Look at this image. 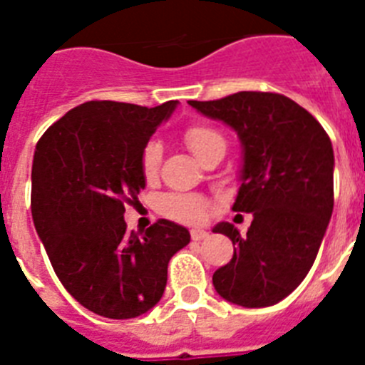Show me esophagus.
<instances>
[{
    "label": "esophagus",
    "instance_id": "esophagus-1",
    "mask_svg": "<svg viewBox=\"0 0 365 365\" xmlns=\"http://www.w3.org/2000/svg\"><path fill=\"white\" fill-rule=\"evenodd\" d=\"M205 237H208V232L201 230V228H193V230H192V240L193 241H202Z\"/></svg>",
    "mask_w": 365,
    "mask_h": 365
}]
</instances>
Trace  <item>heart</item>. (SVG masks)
<instances>
[{
  "instance_id": "b5f03b06",
  "label": "heart",
  "mask_w": 365,
  "mask_h": 365,
  "mask_svg": "<svg viewBox=\"0 0 365 365\" xmlns=\"http://www.w3.org/2000/svg\"><path fill=\"white\" fill-rule=\"evenodd\" d=\"M185 144L192 151L197 160L206 157L208 153H225L227 148V138L217 128L210 124H193L185 131ZM160 157H163V148L160 144L151 143L144 148L143 153V173L146 180H153L159 173ZM163 208L170 217L179 219L185 222H201L208 217L210 205L201 197L193 195H168L163 201Z\"/></svg>"
}]
</instances>
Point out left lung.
Listing matches in <instances>:
<instances>
[{"instance_id":"left-lung-1","label":"left lung","mask_w":365,"mask_h":365,"mask_svg":"<svg viewBox=\"0 0 365 365\" xmlns=\"http://www.w3.org/2000/svg\"><path fill=\"white\" fill-rule=\"evenodd\" d=\"M188 104L237 133L240 190L232 210L254 217L247 235L227 221L214 227L230 237L234 256L212 283L234 305L270 307L305 279L331 221V138L311 113L276 93L241 91Z\"/></svg>"}]
</instances>
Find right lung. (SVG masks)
I'll use <instances>...</instances> for the list:
<instances>
[{"mask_svg":"<svg viewBox=\"0 0 365 365\" xmlns=\"http://www.w3.org/2000/svg\"><path fill=\"white\" fill-rule=\"evenodd\" d=\"M179 106L95 100L54 122L32 160V219L58 279L83 307L111 320L160 302L168 263L188 228L160 219L140 237L125 230L124 205L146 188L143 153Z\"/></svg>","mask_w":365,"mask_h":365,"instance_id":"right-lung-1","label":"right lung"}]
</instances>
